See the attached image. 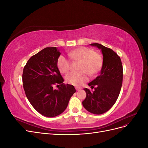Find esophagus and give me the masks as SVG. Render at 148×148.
Wrapping results in <instances>:
<instances>
[{
    "mask_svg": "<svg viewBox=\"0 0 148 148\" xmlns=\"http://www.w3.org/2000/svg\"><path fill=\"white\" fill-rule=\"evenodd\" d=\"M76 90H77V91H79L80 90H81V89L79 88H76Z\"/></svg>",
    "mask_w": 148,
    "mask_h": 148,
    "instance_id": "esophagus-1",
    "label": "esophagus"
}]
</instances>
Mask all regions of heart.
Segmentation results:
<instances>
[{"instance_id": "1", "label": "heart", "mask_w": 148, "mask_h": 148, "mask_svg": "<svg viewBox=\"0 0 148 148\" xmlns=\"http://www.w3.org/2000/svg\"><path fill=\"white\" fill-rule=\"evenodd\" d=\"M69 56L73 60L82 61L79 66V70L82 71L79 72L73 71L66 76V82L74 86H82L88 80L89 73L91 76H94L102 68V56L88 47H81L74 49L69 53ZM57 65L62 73H67L71 69L70 60L63 56L59 57Z\"/></svg>"}]
</instances>
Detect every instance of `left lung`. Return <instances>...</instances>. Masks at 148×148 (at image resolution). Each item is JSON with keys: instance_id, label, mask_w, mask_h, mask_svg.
I'll return each instance as SVG.
<instances>
[{"instance_id": "8db88e82", "label": "left lung", "mask_w": 148, "mask_h": 148, "mask_svg": "<svg viewBox=\"0 0 148 148\" xmlns=\"http://www.w3.org/2000/svg\"><path fill=\"white\" fill-rule=\"evenodd\" d=\"M90 46L101 50L103 56L99 75L88 83L93 91L83 89L86 97L82 102L83 107L89 112L102 114L114 106L119 96L122 85L123 66L120 57L111 49L98 43Z\"/></svg>"}]
</instances>
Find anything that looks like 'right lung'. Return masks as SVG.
Instances as JSON below:
<instances>
[{
  "label": "right lung",
  "instance_id": "1",
  "mask_svg": "<svg viewBox=\"0 0 148 148\" xmlns=\"http://www.w3.org/2000/svg\"><path fill=\"white\" fill-rule=\"evenodd\" d=\"M60 53L57 47L44 48L31 57L23 69L26 96L34 109L47 117L63 113L76 92L73 85L63 83L57 66ZM54 84L60 85L58 90L53 88Z\"/></svg>",
  "mask_w": 148,
  "mask_h": 148
}]
</instances>
